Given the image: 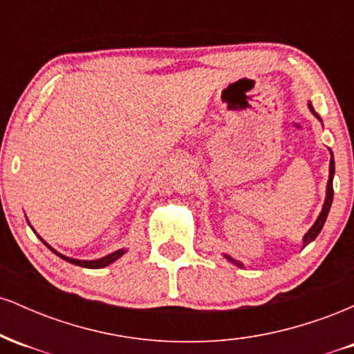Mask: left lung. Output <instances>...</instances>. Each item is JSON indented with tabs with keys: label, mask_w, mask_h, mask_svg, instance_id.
I'll return each mask as SVG.
<instances>
[{
	"label": "left lung",
	"mask_w": 354,
	"mask_h": 354,
	"mask_svg": "<svg viewBox=\"0 0 354 354\" xmlns=\"http://www.w3.org/2000/svg\"><path fill=\"white\" fill-rule=\"evenodd\" d=\"M308 108H310V111H311L313 115H315L316 118H318L319 121H323V120H321V118H319L318 113L315 111V108H313L311 101H308ZM330 154H331V160H330V176H328V183H326V198H324L323 208H321V213L318 214V218H316V221L313 223L311 228L308 230L306 234H304V236H303V248L310 245L311 241H315L316 236H318V234H319V231L323 230L324 221H326V218H328V213H330L331 203H333V178H335V158H333V151H331V149H330ZM223 256H225V258L228 259L230 263H233L234 266L245 268V265H243L241 261H236V259L231 258L230 254H223Z\"/></svg>",
	"instance_id": "obj_1"
}]
</instances>
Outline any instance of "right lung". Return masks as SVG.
I'll list each match as a JSON object with an SVG mask.
<instances>
[{
	"label": "right lung",
	"instance_id": "1",
	"mask_svg": "<svg viewBox=\"0 0 354 354\" xmlns=\"http://www.w3.org/2000/svg\"><path fill=\"white\" fill-rule=\"evenodd\" d=\"M28 225H30V221H28ZM31 226V225H30ZM31 230H33V226H31ZM35 231V230H33ZM35 234H36V231H35ZM36 236H38L39 239H41V241L44 243V245H46L48 248H50V250L53 251V253H55L56 256H59L61 259H64V261H68V263H71V265H76V266H83V268H89V270H100V268H104V266H108V265H111V263H115L118 258H121V256H123L126 251V248H121V250H116V251H113V253H109V254H106V256H103V258H98V259H76V258H70V256H64V254H61L59 251H56V250H53V248L48 245L46 241H44V239L39 236V234H36Z\"/></svg>",
	"mask_w": 354,
	"mask_h": 354
}]
</instances>
